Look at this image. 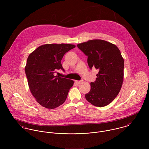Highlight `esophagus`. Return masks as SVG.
Listing matches in <instances>:
<instances>
[{
    "mask_svg": "<svg viewBox=\"0 0 149 149\" xmlns=\"http://www.w3.org/2000/svg\"><path fill=\"white\" fill-rule=\"evenodd\" d=\"M82 81H79V80H76L75 81V83L77 84H79Z\"/></svg>",
    "mask_w": 149,
    "mask_h": 149,
    "instance_id": "obj_1",
    "label": "esophagus"
}]
</instances>
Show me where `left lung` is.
<instances>
[{
	"instance_id": "left-lung-1",
	"label": "left lung",
	"mask_w": 149,
	"mask_h": 149,
	"mask_svg": "<svg viewBox=\"0 0 149 149\" xmlns=\"http://www.w3.org/2000/svg\"><path fill=\"white\" fill-rule=\"evenodd\" d=\"M77 46L88 56L90 69H99L96 81L91 83V90L85 94L86 100L95 106H107L117 96L123 81L124 59L119 49L102 40H89Z\"/></svg>"
}]
</instances>
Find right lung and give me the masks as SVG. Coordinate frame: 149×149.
Returning <instances> with one entry per match:
<instances>
[{
    "label": "right lung",
    "instance_id": "1",
    "mask_svg": "<svg viewBox=\"0 0 149 149\" xmlns=\"http://www.w3.org/2000/svg\"><path fill=\"white\" fill-rule=\"evenodd\" d=\"M75 47L68 43L45 44L29 56L25 66L28 84L36 101L42 106L54 109L66 100L74 82L53 74L60 69L64 70L61 61L66 52Z\"/></svg>",
    "mask_w": 149,
    "mask_h": 149
}]
</instances>
